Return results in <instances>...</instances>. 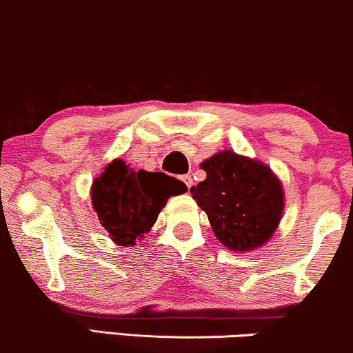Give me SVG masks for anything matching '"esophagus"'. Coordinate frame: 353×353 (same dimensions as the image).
Returning <instances> with one entry per match:
<instances>
[{"mask_svg":"<svg viewBox=\"0 0 353 353\" xmlns=\"http://www.w3.org/2000/svg\"><path fill=\"white\" fill-rule=\"evenodd\" d=\"M181 179H182V182H184V184H185V188H188V189L192 188V184H194V182H192V177H190L189 174H185V176H182Z\"/></svg>","mask_w":353,"mask_h":353,"instance_id":"1","label":"esophagus"}]
</instances>
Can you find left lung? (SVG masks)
Here are the masks:
<instances>
[{"label": "left lung", "instance_id": "8db88e82", "mask_svg": "<svg viewBox=\"0 0 353 353\" xmlns=\"http://www.w3.org/2000/svg\"><path fill=\"white\" fill-rule=\"evenodd\" d=\"M207 177L190 188L220 243L253 252L268 243L281 222L284 189L270 165L233 151H219L201 164Z\"/></svg>", "mask_w": 353, "mask_h": 353}]
</instances>
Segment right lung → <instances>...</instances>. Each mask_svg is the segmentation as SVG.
Listing matches in <instances>:
<instances>
[{
	"mask_svg": "<svg viewBox=\"0 0 353 353\" xmlns=\"http://www.w3.org/2000/svg\"><path fill=\"white\" fill-rule=\"evenodd\" d=\"M185 190L184 182L168 174L134 171L123 159H113L93 179L90 195L93 210L113 243L133 246L151 232L168 199Z\"/></svg>",
	"mask_w": 353,
	"mask_h": 353,
	"instance_id": "right-lung-1",
	"label": "right lung"
}]
</instances>
